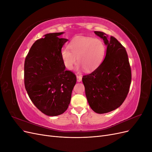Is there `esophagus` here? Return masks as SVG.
Listing matches in <instances>:
<instances>
[{"label": "esophagus", "instance_id": "esophagus-1", "mask_svg": "<svg viewBox=\"0 0 152 152\" xmlns=\"http://www.w3.org/2000/svg\"><path fill=\"white\" fill-rule=\"evenodd\" d=\"M82 77L81 75H77V82H81V81H82Z\"/></svg>", "mask_w": 152, "mask_h": 152}]
</instances>
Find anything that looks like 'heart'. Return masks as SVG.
Instances as JSON below:
<instances>
[{
	"instance_id": "heart-1",
	"label": "heart",
	"mask_w": 152,
	"mask_h": 152,
	"mask_svg": "<svg viewBox=\"0 0 152 152\" xmlns=\"http://www.w3.org/2000/svg\"><path fill=\"white\" fill-rule=\"evenodd\" d=\"M68 48L61 50V57L65 66L72 70L78 62L86 72H93L102 64L106 48L102 40L91 37L79 36L72 39Z\"/></svg>"
}]
</instances>
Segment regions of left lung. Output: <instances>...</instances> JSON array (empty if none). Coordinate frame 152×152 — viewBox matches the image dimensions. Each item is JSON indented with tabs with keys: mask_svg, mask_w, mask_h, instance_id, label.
Here are the masks:
<instances>
[{
	"mask_svg": "<svg viewBox=\"0 0 152 152\" xmlns=\"http://www.w3.org/2000/svg\"><path fill=\"white\" fill-rule=\"evenodd\" d=\"M107 45L102 63L82 78L87 102L97 113L117 109L126 99L131 83V69L126 48L113 36L95 31Z\"/></svg>",
	"mask_w": 152,
	"mask_h": 152,
	"instance_id": "obj_1",
	"label": "left lung"
}]
</instances>
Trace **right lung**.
Masks as SVG:
<instances>
[{
	"label": "right lung",
	"instance_id": "obj_1",
	"mask_svg": "<svg viewBox=\"0 0 152 152\" xmlns=\"http://www.w3.org/2000/svg\"><path fill=\"white\" fill-rule=\"evenodd\" d=\"M63 34H48L37 40L25 61L27 93L35 107L49 116L66 111L77 82L75 73L65 70L61 57V48L68 40L58 37Z\"/></svg>",
	"mask_w": 152,
	"mask_h": 152
}]
</instances>
